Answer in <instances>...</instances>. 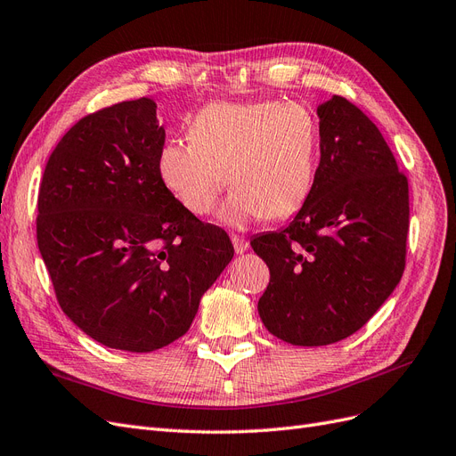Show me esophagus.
<instances>
[{"label":"esophagus","mask_w":456,"mask_h":456,"mask_svg":"<svg viewBox=\"0 0 456 456\" xmlns=\"http://www.w3.org/2000/svg\"><path fill=\"white\" fill-rule=\"evenodd\" d=\"M232 246H234V252H237V254H244L246 249L249 248V242H248L246 239L237 237V234H234V237H232Z\"/></svg>","instance_id":"1"}]
</instances>
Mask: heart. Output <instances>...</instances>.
<instances>
[{
    "instance_id": "obj_1",
    "label": "heart",
    "mask_w": 456,
    "mask_h": 456,
    "mask_svg": "<svg viewBox=\"0 0 456 456\" xmlns=\"http://www.w3.org/2000/svg\"><path fill=\"white\" fill-rule=\"evenodd\" d=\"M320 125L299 102H214L189 125V140L167 142L157 168L170 195L193 216L217 212L229 227L286 219L301 210L316 178Z\"/></svg>"
}]
</instances>
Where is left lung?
Returning <instances> with one entry per match:
<instances>
[{"label":"left lung","instance_id":"left-lung-1","mask_svg":"<svg viewBox=\"0 0 456 456\" xmlns=\"http://www.w3.org/2000/svg\"><path fill=\"white\" fill-rule=\"evenodd\" d=\"M320 165L289 225L259 234L271 281L257 311L289 345L324 346L358 331L402 281L409 187L383 134L343 96L320 104Z\"/></svg>","mask_w":456,"mask_h":456}]
</instances>
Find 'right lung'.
I'll use <instances>...</instances> for the list:
<instances>
[{"label":"right lung","mask_w":456,"mask_h":456,"mask_svg":"<svg viewBox=\"0 0 456 456\" xmlns=\"http://www.w3.org/2000/svg\"><path fill=\"white\" fill-rule=\"evenodd\" d=\"M151 98L83 117L58 142L37 199V246L66 316L100 345L151 352L187 333L234 256L224 229L160 182Z\"/></svg>","instance_id":"1"}]
</instances>
